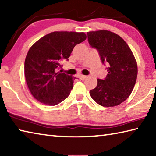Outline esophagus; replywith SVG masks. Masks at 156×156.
Listing matches in <instances>:
<instances>
[{
  "instance_id": "34e87169",
  "label": "esophagus",
  "mask_w": 156,
  "mask_h": 156,
  "mask_svg": "<svg viewBox=\"0 0 156 156\" xmlns=\"http://www.w3.org/2000/svg\"><path fill=\"white\" fill-rule=\"evenodd\" d=\"M87 77V76H83V75L79 76V78H80V80H84V79H86Z\"/></svg>"
}]
</instances>
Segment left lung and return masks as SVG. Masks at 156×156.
<instances>
[{
    "mask_svg": "<svg viewBox=\"0 0 156 156\" xmlns=\"http://www.w3.org/2000/svg\"><path fill=\"white\" fill-rule=\"evenodd\" d=\"M89 44L98 50L107 75L98 79L96 88L89 91L102 107H115L128 98L135 86L138 67L133 53L120 36L107 30L87 32Z\"/></svg>",
    "mask_w": 156,
    "mask_h": 156,
    "instance_id": "obj_1",
    "label": "left lung"
}]
</instances>
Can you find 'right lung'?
I'll list each match as a JSON object with an SVG mask.
<instances>
[{
    "label": "right lung",
    "mask_w": 156,
    "mask_h": 156,
    "mask_svg": "<svg viewBox=\"0 0 156 156\" xmlns=\"http://www.w3.org/2000/svg\"><path fill=\"white\" fill-rule=\"evenodd\" d=\"M87 38L84 32L54 31L34 43L25 60V76L31 94L44 105L54 106L69 96L74 77L58 72L74 47Z\"/></svg>",
    "instance_id": "1"
}]
</instances>
